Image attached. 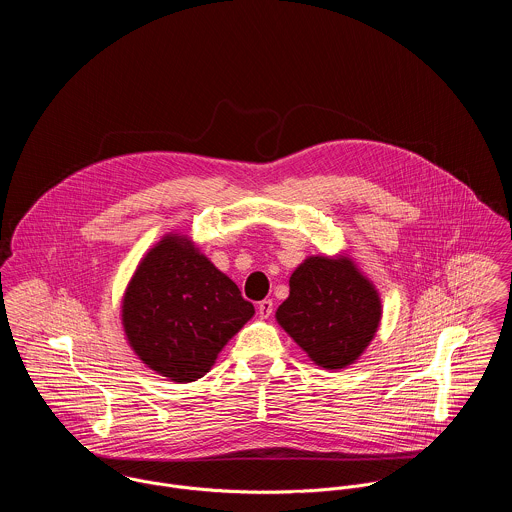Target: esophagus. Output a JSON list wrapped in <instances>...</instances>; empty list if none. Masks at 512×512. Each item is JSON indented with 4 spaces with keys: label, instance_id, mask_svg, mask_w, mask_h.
Segmentation results:
<instances>
[{
    "label": "esophagus",
    "instance_id": "34e87169",
    "mask_svg": "<svg viewBox=\"0 0 512 512\" xmlns=\"http://www.w3.org/2000/svg\"><path fill=\"white\" fill-rule=\"evenodd\" d=\"M272 311H274V301H272V299H262V301L258 303V315H260L262 319H268V317L272 315Z\"/></svg>",
    "mask_w": 512,
    "mask_h": 512
}]
</instances>
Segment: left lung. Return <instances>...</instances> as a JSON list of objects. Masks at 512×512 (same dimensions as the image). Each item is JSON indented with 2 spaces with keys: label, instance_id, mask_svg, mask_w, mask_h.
<instances>
[{
  "label": "left lung",
  "instance_id": "obj_1",
  "mask_svg": "<svg viewBox=\"0 0 512 512\" xmlns=\"http://www.w3.org/2000/svg\"><path fill=\"white\" fill-rule=\"evenodd\" d=\"M382 305L372 282L347 256H309L290 278L276 319L315 365H353L372 341Z\"/></svg>",
  "mask_w": 512,
  "mask_h": 512
}]
</instances>
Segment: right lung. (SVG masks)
Here are the masks:
<instances>
[{"label": "right lung", "mask_w": 512, "mask_h": 512, "mask_svg": "<svg viewBox=\"0 0 512 512\" xmlns=\"http://www.w3.org/2000/svg\"><path fill=\"white\" fill-rule=\"evenodd\" d=\"M252 315L238 286L179 234L147 252L122 301L130 347L173 382L205 376Z\"/></svg>", "instance_id": "obj_1"}]
</instances>
